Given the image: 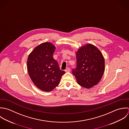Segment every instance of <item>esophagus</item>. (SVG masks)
<instances>
[{
  "label": "esophagus",
  "mask_w": 129,
  "mask_h": 129,
  "mask_svg": "<svg viewBox=\"0 0 129 129\" xmlns=\"http://www.w3.org/2000/svg\"><path fill=\"white\" fill-rule=\"evenodd\" d=\"M65 71L66 72H70V68L69 67H67V68H66V69L65 70Z\"/></svg>",
  "instance_id": "1"
}]
</instances>
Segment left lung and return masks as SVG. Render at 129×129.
Wrapping results in <instances>:
<instances>
[{"mask_svg": "<svg viewBox=\"0 0 129 129\" xmlns=\"http://www.w3.org/2000/svg\"><path fill=\"white\" fill-rule=\"evenodd\" d=\"M77 67L72 71L78 84L87 88L96 85L101 80L105 70V60L99 49L92 44H86L76 52Z\"/></svg>", "mask_w": 129, "mask_h": 129, "instance_id": "left-lung-1", "label": "left lung"}]
</instances>
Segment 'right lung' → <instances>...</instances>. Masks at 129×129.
Listing matches in <instances>:
<instances>
[{
  "label": "right lung",
  "instance_id": "obj_1",
  "mask_svg": "<svg viewBox=\"0 0 129 129\" xmlns=\"http://www.w3.org/2000/svg\"><path fill=\"white\" fill-rule=\"evenodd\" d=\"M55 49L52 43L44 42L35 47L27 59L29 75L34 85L43 91H52L59 85L65 73L53 58Z\"/></svg>",
  "mask_w": 129,
  "mask_h": 129
}]
</instances>
